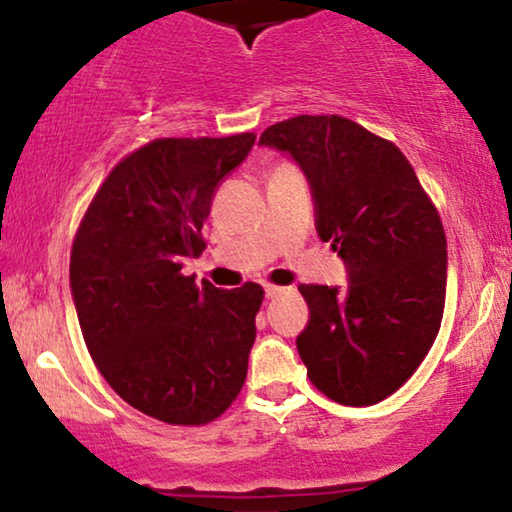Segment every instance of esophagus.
<instances>
[{
    "instance_id": "1",
    "label": "esophagus",
    "mask_w": 512,
    "mask_h": 512,
    "mask_svg": "<svg viewBox=\"0 0 512 512\" xmlns=\"http://www.w3.org/2000/svg\"><path fill=\"white\" fill-rule=\"evenodd\" d=\"M289 289H284V286H277V284H265V296L268 298H277L282 296V293H286Z\"/></svg>"
}]
</instances>
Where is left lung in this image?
Instances as JSON below:
<instances>
[{
    "mask_svg": "<svg viewBox=\"0 0 512 512\" xmlns=\"http://www.w3.org/2000/svg\"><path fill=\"white\" fill-rule=\"evenodd\" d=\"M261 144L291 153L312 186L317 233L347 265V289L300 284L310 324L298 335L307 377L361 408L401 389L436 340L447 240L436 205L401 149L345 116H296Z\"/></svg>",
    "mask_w": 512,
    "mask_h": 512,
    "instance_id": "obj_1",
    "label": "left lung"
}]
</instances>
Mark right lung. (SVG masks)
<instances>
[{"label": "right lung", "mask_w": 512, "mask_h": 512, "mask_svg": "<svg viewBox=\"0 0 512 512\" xmlns=\"http://www.w3.org/2000/svg\"><path fill=\"white\" fill-rule=\"evenodd\" d=\"M254 142L153 139L109 172L76 230L69 284L88 352L125 403L160 422H214L247 380L263 286H198L181 263L205 251L216 186Z\"/></svg>", "instance_id": "add662e5"}]
</instances>
